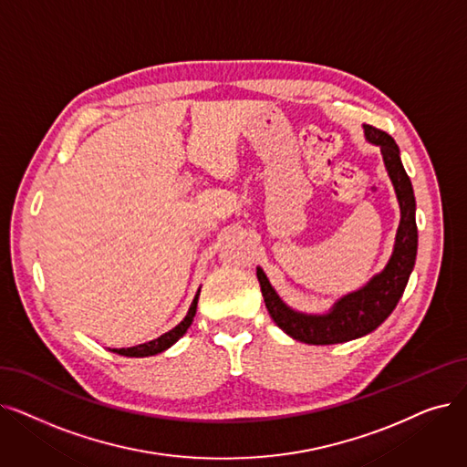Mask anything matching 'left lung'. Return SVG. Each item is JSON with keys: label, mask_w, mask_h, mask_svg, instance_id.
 <instances>
[{"label": "left lung", "mask_w": 467, "mask_h": 467, "mask_svg": "<svg viewBox=\"0 0 467 467\" xmlns=\"http://www.w3.org/2000/svg\"><path fill=\"white\" fill-rule=\"evenodd\" d=\"M364 137H367L368 143L379 147L385 170H388L400 208V221L388 265L374 275L362 288L341 296L322 315L301 313L286 306L271 286L267 275L257 267L261 294L271 318L282 332H286L297 341L309 343V346L346 343L374 332L397 307L416 263V198L410 177L404 171L400 161V150L391 135L372 126H364Z\"/></svg>", "instance_id": "left-lung-1"}]
</instances>
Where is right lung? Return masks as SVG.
I'll return each instance as SVG.
<instances>
[{"mask_svg": "<svg viewBox=\"0 0 467 467\" xmlns=\"http://www.w3.org/2000/svg\"><path fill=\"white\" fill-rule=\"evenodd\" d=\"M198 296H200V290L196 292V296H194V299H192V303H191L189 313L185 315V318L181 320V322L177 324V327L171 328L170 332L161 334L160 337H156V339H152V341L140 343V346H135V348H128V349H126V348H121V349H110V348H109V351H112V353H116V355H121V357H152V355H158V353H161V351L170 349L179 337L185 336V332L189 330V327L192 324V318H194V315H196V306H198Z\"/></svg>", "mask_w": 467, "mask_h": 467, "instance_id": "add662e5", "label": "right lung"}]
</instances>
